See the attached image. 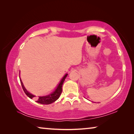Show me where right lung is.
<instances>
[{
    "label": "right lung",
    "mask_w": 134,
    "mask_h": 134,
    "mask_svg": "<svg viewBox=\"0 0 134 134\" xmlns=\"http://www.w3.org/2000/svg\"><path fill=\"white\" fill-rule=\"evenodd\" d=\"M67 75H68L67 74H65L63 76V78L62 79V80L60 81V83L58 85V86H57L56 89H55V90L53 92H52V93H51V94H48L47 96L38 97V98L37 99L36 102H38V103L41 104L48 105V104H50L51 103H52V102L56 101L57 99L59 98V97H60V96L61 93L62 92L63 84L65 79L67 77ZM19 79H20V82H21V83L22 85V89H23L25 93L31 99H32L33 98L35 97H36L35 96L32 94L27 92V90L25 89V87H24L23 83H22L21 78H19Z\"/></svg>",
    "instance_id": "right-lung-1"
}]
</instances>
